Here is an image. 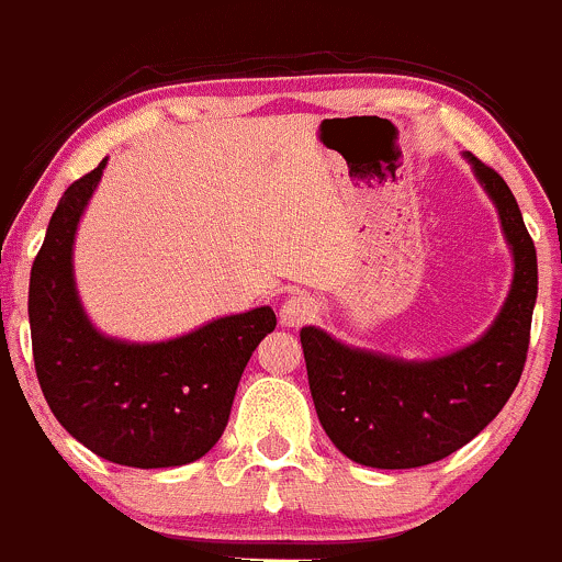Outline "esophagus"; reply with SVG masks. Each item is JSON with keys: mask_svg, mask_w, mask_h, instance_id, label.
I'll use <instances>...</instances> for the list:
<instances>
[{"mask_svg": "<svg viewBox=\"0 0 562 562\" xmlns=\"http://www.w3.org/2000/svg\"><path fill=\"white\" fill-rule=\"evenodd\" d=\"M315 315H317V304L315 299L306 296V293H293V296H288L280 310L282 326L288 328L304 326V323H310Z\"/></svg>", "mask_w": 562, "mask_h": 562, "instance_id": "1", "label": "esophagus"}]
</instances>
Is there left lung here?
Masks as SVG:
<instances>
[{
	"label": "left lung",
	"mask_w": 562,
	"mask_h": 562,
	"mask_svg": "<svg viewBox=\"0 0 562 562\" xmlns=\"http://www.w3.org/2000/svg\"><path fill=\"white\" fill-rule=\"evenodd\" d=\"M465 161L493 199L515 258V280L493 326L474 345L434 360L358 350L315 326L301 328L323 430L360 465L417 469L447 458L487 428L522 376L539 293L536 247L504 177L471 153Z\"/></svg>",
	"instance_id": "1"
}]
</instances>
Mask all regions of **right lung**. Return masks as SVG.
I'll use <instances>...</instances> for the list:
<instances>
[{
    "mask_svg": "<svg viewBox=\"0 0 562 562\" xmlns=\"http://www.w3.org/2000/svg\"><path fill=\"white\" fill-rule=\"evenodd\" d=\"M104 167L108 158L64 191L34 258L29 326L40 387L56 420L110 463H193L226 430L241 371L277 317L258 306L153 345L93 328L75 288L72 245Z\"/></svg>",
    "mask_w": 562,
    "mask_h": 562,
    "instance_id": "1",
    "label": "right lung"
}]
</instances>
